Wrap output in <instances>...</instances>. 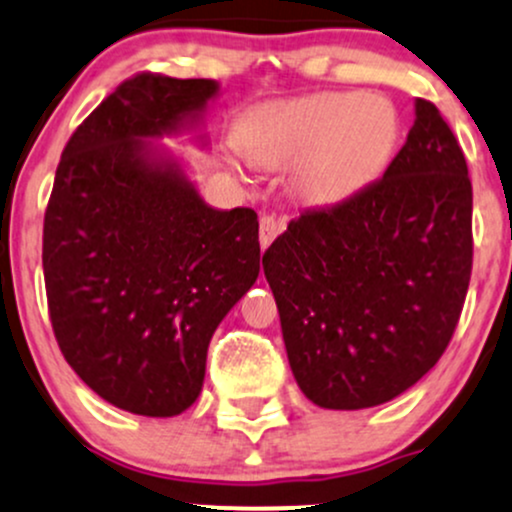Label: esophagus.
I'll return each instance as SVG.
<instances>
[{"label": "esophagus", "mask_w": 512, "mask_h": 512, "mask_svg": "<svg viewBox=\"0 0 512 512\" xmlns=\"http://www.w3.org/2000/svg\"><path fill=\"white\" fill-rule=\"evenodd\" d=\"M281 231H284V221H279L272 214H264L260 219V245H262V250L267 248V245H272V240L279 236Z\"/></svg>", "instance_id": "1"}]
</instances>
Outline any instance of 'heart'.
I'll return each instance as SVG.
<instances>
[{
  "mask_svg": "<svg viewBox=\"0 0 512 512\" xmlns=\"http://www.w3.org/2000/svg\"><path fill=\"white\" fill-rule=\"evenodd\" d=\"M402 117L390 98L361 91H322L264 103L243 129L236 166H293L296 195L330 209L368 190L390 168Z\"/></svg>",
  "mask_w": 512,
  "mask_h": 512,
  "instance_id": "obj_1",
  "label": "heart"
}]
</instances>
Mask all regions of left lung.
Masks as SVG:
<instances>
[{"label":"left lung","instance_id":"8db88e82","mask_svg":"<svg viewBox=\"0 0 512 512\" xmlns=\"http://www.w3.org/2000/svg\"><path fill=\"white\" fill-rule=\"evenodd\" d=\"M262 264L310 402L368 409L419 383L448 349L472 274V182L436 105L416 98L383 178L305 211Z\"/></svg>","mask_w":512,"mask_h":512}]
</instances>
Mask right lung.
<instances>
[{
	"instance_id": "right-lung-1",
	"label": "right lung",
	"mask_w": 512,
	"mask_h": 512,
	"mask_svg": "<svg viewBox=\"0 0 512 512\" xmlns=\"http://www.w3.org/2000/svg\"><path fill=\"white\" fill-rule=\"evenodd\" d=\"M214 79L137 74L64 146L45 211L52 330L113 407L168 419L197 402L211 334L260 276L257 214L216 209L163 137L202 134Z\"/></svg>"
}]
</instances>
